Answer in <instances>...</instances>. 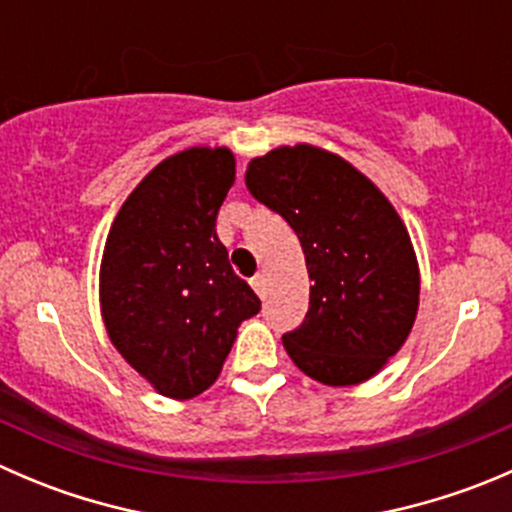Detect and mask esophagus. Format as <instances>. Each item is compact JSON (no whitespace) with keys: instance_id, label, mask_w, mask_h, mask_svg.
Here are the masks:
<instances>
[{"instance_id":"obj_1","label":"esophagus","mask_w":512,"mask_h":512,"mask_svg":"<svg viewBox=\"0 0 512 512\" xmlns=\"http://www.w3.org/2000/svg\"><path fill=\"white\" fill-rule=\"evenodd\" d=\"M252 287H255V292L260 294V297H265V294H267V277L262 275V272H260V275H255V277H252Z\"/></svg>"}]
</instances>
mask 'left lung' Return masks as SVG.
I'll use <instances>...</instances> for the list:
<instances>
[{
  "label": "left lung",
  "instance_id": "left-lung-1",
  "mask_svg": "<svg viewBox=\"0 0 512 512\" xmlns=\"http://www.w3.org/2000/svg\"><path fill=\"white\" fill-rule=\"evenodd\" d=\"M252 198L297 232L309 272V312L282 337L309 379L354 386L379 374L416 322L421 275L404 220L349 160L280 146L247 165Z\"/></svg>",
  "mask_w": 512,
  "mask_h": 512
}]
</instances>
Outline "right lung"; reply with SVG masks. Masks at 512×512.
I'll return each mask as SVG.
<instances>
[{"mask_svg": "<svg viewBox=\"0 0 512 512\" xmlns=\"http://www.w3.org/2000/svg\"><path fill=\"white\" fill-rule=\"evenodd\" d=\"M232 183L230 148H185L133 188L108 230L98 275L108 339L168 399L210 389L237 327L260 312L215 232Z\"/></svg>", "mask_w": 512, "mask_h": 512, "instance_id": "1", "label": "right lung"}]
</instances>
